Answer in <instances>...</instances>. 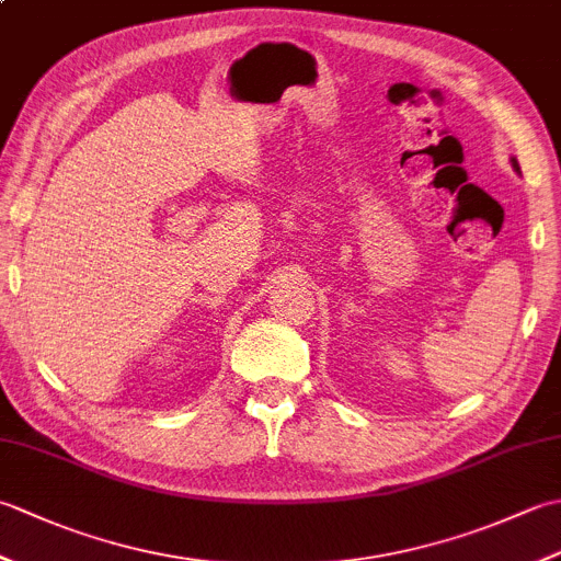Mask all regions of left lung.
Listing matches in <instances>:
<instances>
[{"label": "left lung", "mask_w": 561, "mask_h": 561, "mask_svg": "<svg viewBox=\"0 0 561 561\" xmlns=\"http://www.w3.org/2000/svg\"><path fill=\"white\" fill-rule=\"evenodd\" d=\"M511 165H514V171H516V173H520V165H518L516 157H511Z\"/></svg>", "instance_id": "obj_1"}]
</instances>
